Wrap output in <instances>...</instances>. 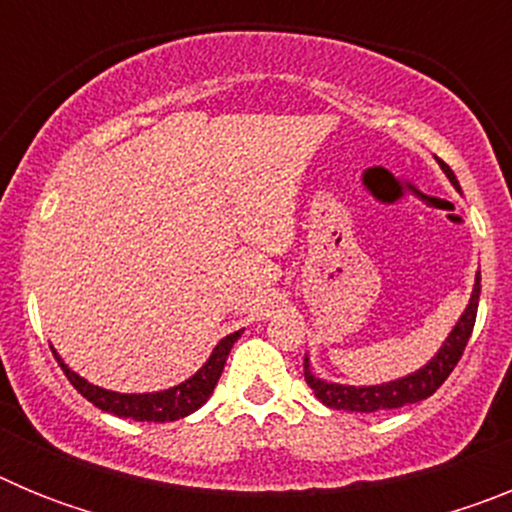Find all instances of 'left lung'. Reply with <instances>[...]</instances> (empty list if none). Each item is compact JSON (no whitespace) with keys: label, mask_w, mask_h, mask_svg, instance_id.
<instances>
[{"label":"left lung","mask_w":512,"mask_h":512,"mask_svg":"<svg viewBox=\"0 0 512 512\" xmlns=\"http://www.w3.org/2000/svg\"><path fill=\"white\" fill-rule=\"evenodd\" d=\"M443 169V174L449 176V182L459 189L454 171L449 166L438 161ZM477 307H479V274L474 279L472 297H469L467 310L461 312V318L456 320L454 330L449 333V338L443 341V346L438 348V354L433 356L423 369L408 374V377L395 379V382H382L372 384V387H354V384H336L325 382V379L315 377L310 372V359L305 356V382L310 384V390L315 392L323 405L333 410H351V413H377V410H395L402 405H413V402L425 400L431 397L433 392L441 387L449 374L454 372V366L459 364L464 348H467L469 336H472L474 320H477Z\"/></svg>","instance_id":"obj_1"}]
</instances>
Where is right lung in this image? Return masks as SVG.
<instances>
[{
  "label": "right lung",
  "instance_id": "1",
  "mask_svg": "<svg viewBox=\"0 0 512 512\" xmlns=\"http://www.w3.org/2000/svg\"><path fill=\"white\" fill-rule=\"evenodd\" d=\"M238 338H241V330H235V333L225 336L223 341L212 348L210 359L205 361V366H202L200 372L192 374L189 379H184L182 384H176V387H169V390L161 392H146V395H125V392L102 390L97 384L87 382L84 377L71 372L69 366L63 364L61 356L56 354V348L51 346V351L53 356H56L58 364H61L63 374H66L69 382L74 384V390L87 397L94 408L117 415V418L146 420V423H169V420L187 418L189 413L200 410L202 405L210 400L217 379L223 374L225 359H228L230 348H233V343L238 341Z\"/></svg>",
  "mask_w": 512,
  "mask_h": 512
}]
</instances>
